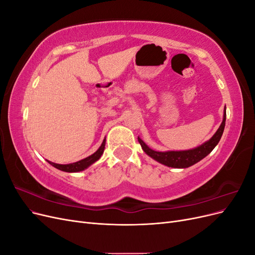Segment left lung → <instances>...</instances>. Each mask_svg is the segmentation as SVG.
I'll return each instance as SVG.
<instances>
[{
	"mask_svg": "<svg viewBox=\"0 0 255 255\" xmlns=\"http://www.w3.org/2000/svg\"><path fill=\"white\" fill-rule=\"evenodd\" d=\"M226 118H227V110L225 107L223 110V119L219 128L216 130V133L212 136L210 140L205 141L201 145L197 146V148L190 149V150H184V151H165L159 152L152 150L149 148L145 142L138 137V141H139L142 150L146 155H149L154 160L158 161V163L163 164L167 167L171 168H188L192 165L197 164L198 161L203 159L205 156L210 154L216 145L218 144L220 138L223 134L226 127Z\"/></svg>",
	"mask_w": 255,
	"mask_h": 255,
	"instance_id": "8db88e82",
	"label": "left lung"
}]
</instances>
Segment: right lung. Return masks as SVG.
<instances>
[{
  "label": "right lung",
  "mask_w": 255,
  "mask_h": 255,
  "mask_svg": "<svg viewBox=\"0 0 255 255\" xmlns=\"http://www.w3.org/2000/svg\"><path fill=\"white\" fill-rule=\"evenodd\" d=\"M105 141H106V138H104L102 144L100 145V148L94 154H91V155H89L86 158L81 159L79 161H75V163L61 165V164L53 163V161H50L48 159H47V161L53 167H55L56 169H58V170L65 171V172H80V171H83V170H85V169H87L89 166H91L92 164H95L96 161L99 160L100 157L102 156V154H103L104 149H105Z\"/></svg>",
  "instance_id": "add662e5"
}]
</instances>
